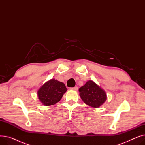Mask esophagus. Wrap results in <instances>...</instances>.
Instances as JSON below:
<instances>
[{
	"label": "esophagus",
	"mask_w": 145,
	"mask_h": 145,
	"mask_svg": "<svg viewBox=\"0 0 145 145\" xmlns=\"http://www.w3.org/2000/svg\"><path fill=\"white\" fill-rule=\"evenodd\" d=\"M70 89H71V90H78V88L77 86H75V87H74V88H71Z\"/></svg>",
	"instance_id": "esophagus-1"
}]
</instances>
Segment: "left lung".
Returning <instances> with one entry per match:
<instances>
[{
	"mask_svg": "<svg viewBox=\"0 0 145 145\" xmlns=\"http://www.w3.org/2000/svg\"><path fill=\"white\" fill-rule=\"evenodd\" d=\"M79 92L83 102L92 108L100 107L107 99L105 91L92 80L88 81Z\"/></svg>",
	"mask_w": 145,
	"mask_h": 145,
	"instance_id": "obj_1",
	"label": "left lung"
}]
</instances>
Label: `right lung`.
<instances>
[{"label": "right lung", "mask_w": 145, "mask_h": 145, "mask_svg": "<svg viewBox=\"0 0 145 145\" xmlns=\"http://www.w3.org/2000/svg\"><path fill=\"white\" fill-rule=\"evenodd\" d=\"M66 91L63 83L53 79L46 82L38 90L37 96L41 103L48 106L59 102Z\"/></svg>", "instance_id": "add662e5"}]
</instances>
